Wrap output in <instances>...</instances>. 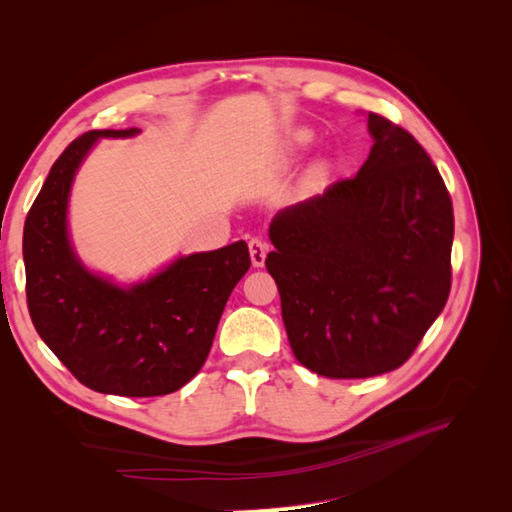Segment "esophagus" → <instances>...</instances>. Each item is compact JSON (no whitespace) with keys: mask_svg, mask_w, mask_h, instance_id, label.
<instances>
[{"mask_svg":"<svg viewBox=\"0 0 512 512\" xmlns=\"http://www.w3.org/2000/svg\"><path fill=\"white\" fill-rule=\"evenodd\" d=\"M247 247H250V256H252V265L254 267H262L265 265V258H267V252H269V243L265 239H252L250 243H247Z\"/></svg>","mask_w":512,"mask_h":512,"instance_id":"1","label":"esophagus"}]
</instances>
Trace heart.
<instances>
[{
	"label": "heart",
	"instance_id": "b5f03b06",
	"mask_svg": "<svg viewBox=\"0 0 512 512\" xmlns=\"http://www.w3.org/2000/svg\"><path fill=\"white\" fill-rule=\"evenodd\" d=\"M309 143H312V134H309V132H299V134L292 136V147L303 149V147H307ZM327 175H329V164H327V162H318V164L312 168V181H316V183L327 179Z\"/></svg>",
	"mask_w": 512,
	"mask_h": 512
}]
</instances>
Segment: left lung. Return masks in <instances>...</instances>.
Returning <instances> with one entry per match:
<instances>
[{"label":"left lung","instance_id":"left-lung-1","mask_svg":"<svg viewBox=\"0 0 512 512\" xmlns=\"http://www.w3.org/2000/svg\"><path fill=\"white\" fill-rule=\"evenodd\" d=\"M359 173L273 218L265 265L297 361L324 378L404 365L451 292L453 203L416 138L369 113Z\"/></svg>","mask_w":512,"mask_h":512}]
</instances>
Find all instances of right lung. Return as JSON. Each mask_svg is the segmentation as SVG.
<instances>
[{
	"label": "right lung",
	"mask_w": 512,
	"mask_h": 512,
	"mask_svg": "<svg viewBox=\"0 0 512 512\" xmlns=\"http://www.w3.org/2000/svg\"><path fill=\"white\" fill-rule=\"evenodd\" d=\"M91 130L55 160L23 228L27 307L38 335L87 389L158 397L188 384L205 365L232 288L250 269L245 241L181 256L145 282L121 288L87 271L68 239V196L98 138Z\"/></svg>",
	"instance_id": "obj_1"
}]
</instances>
